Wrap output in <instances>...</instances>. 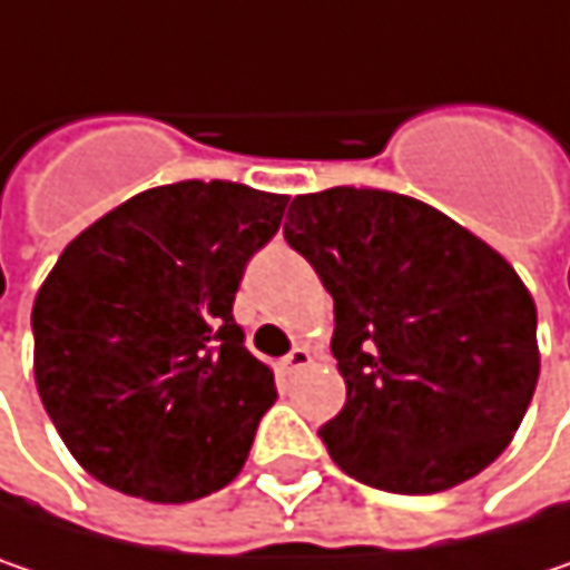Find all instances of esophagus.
I'll list each match as a JSON object with an SVG mask.
<instances>
[{
	"label": "esophagus",
	"instance_id": "esophagus-1",
	"mask_svg": "<svg viewBox=\"0 0 570 570\" xmlns=\"http://www.w3.org/2000/svg\"><path fill=\"white\" fill-rule=\"evenodd\" d=\"M307 363H311V350H307V346H295V350L282 360V370H285V373H298V370H305Z\"/></svg>",
	"mask_w": 570,
	"mask_h": 570
}]
</instances>
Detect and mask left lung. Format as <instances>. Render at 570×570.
Here are the masks:
<instances>
[{
    "mask_svg": "<svg viewBox=\"0 0 570 570\" xmlns=\"http://www.w3.org/2000/svg\"><path fill=\"white\" fill-rule=\"evenodd\" d=\"M285 239L334 298L346 402L321 428L334 464L405 497L490 468L539 383L535 302L515 268L441 210L376 187L295 197Z\"/></svg>",
    "mask_w": 570,
    "mask_h": 570,
    "instance_id": "1",
    "label": "left lung"
}]
</instances>
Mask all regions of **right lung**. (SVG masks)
Instances as JSON below:
<instances>
[{
  "label": "right lung",
  "instance_id": "1",
  "mask_svg": "<svg viewBox=\"0 0 570 570\" xmlns=\"http://www.w3.org/2000/svg\"><path fill=\"white\" fill-rule=\"evenodd\" d=\"M285 204L246 184H165L63 249L31 307L35 383L90 476L190 503L243 470L278 392L233 302Z\"/></svg>",
  "mask_w": 570,
  "mask_h": 570
}]
</instances>
